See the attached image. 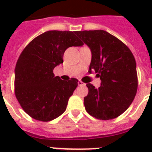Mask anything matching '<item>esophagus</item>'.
<instances>
[{"instance_id":"obj_1","label":"esophagus","mask_w":152,"mask_h":152,"mask_svg":"<svg viewBox=\"0 0 152 152\" xmlns=\"http://www.w3.org/2000/svg\"><path fill=\"white\" fill-rule=\"evenodd\" d=\"M78 85L79 86H84V85H85V84H84V82H82L81 80H79V81H78Z\"/></svg>"}]
</instances>
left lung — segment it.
<instances>
[{
	"instance_id": "1",
	"label": "left lung",
	"mask_w": 152,
	"mask_h": 152,
	"mask_svg": "<svg viewBox=\"0 0 152 152\" xmlns=\"http://www.w3.org/2000/svg\"><path fill=\"white\" fill-rule=\"evenodd\" d=\"M75 34L91 51L89 72L94 71L101 80L98 88L86 84V111L98 119H115L129 108L136 94L138 76L133 54L123 42L107 31H76Z\"/></svg>"
}]
</instances>
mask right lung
I'll return each mask as SVG.
<instances>
[{"instance_id":"add662e5","label":"right lung","mask_w":152,"mask_h":152,"mask_svg":"<svg viewBox=\"0 0 152 152\" xmlns=\"http://www.w3.org/2000/svg\"><path fill=\"white\" fill-rule=\"evenodd\" d=\"M84 43L75 31L51 30L39 35L25 47L15 68V95L25 112L33 119L49 122L65 111L78 80H63L53 70L63 63L68 48Z\"/></svg>"}]
</instances>
